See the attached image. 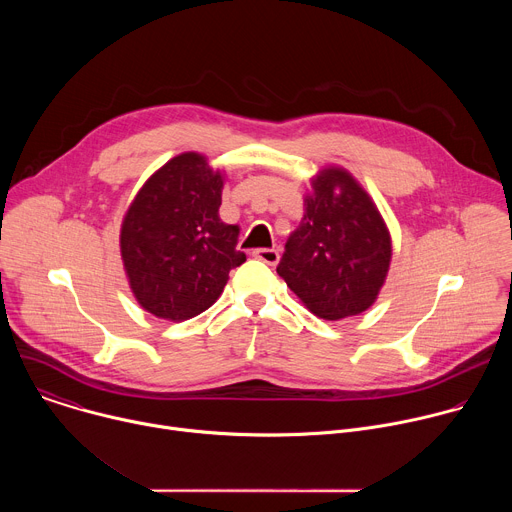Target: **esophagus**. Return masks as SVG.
I'll return each instance as SVG.
<instances>
[{"mask_svg": "<svg viewBox=\"0 0 512 512\" xmlns=\"http://www.w3.org/2000/svg\"><path fill=\"white\" fill-rule=\"evenodd\" d=\"M253 255L259 261L267 263V265H277V261H279V251L277 249H257Z\"/></svg>", "mask_w": 512, "mask_h": 512, "instance_id": "1", "label": "esophagus"}]
</instances>
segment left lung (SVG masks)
Instances as JSON below:
<instances>
[{"label": "left lung", "instance_id": "1", "mask_svg": "<svg viewBox=\"0 0 512 512\" xmlns=\"http://www.w3.org/2000/svg\"><path fill=\"white\" fill-rule=\"evenodd\" d=\"M304 218L289 235L279 277L324 318L369 310L387 279L393 247L379 208L344 168L328 166L312 178Z\"/></svg>", "mask_w": 512, "mask_h": 512}]
</instances>
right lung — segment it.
Listing matches in <instances>:
<instances>
[{"label": "right lung", "mask_w": 512, "mask_h": 512, "mask_svg": "<svg viewBox=\"0 0 512 512\" xmlns=\"http://www.w3.org/2000/svg\"><path fill=\"white\" fill-rule=\"evenodd\" d=\"M223 172L186 152L166 162L129 204L119 245L137 304L158 318L182 322L208 310L245 263L239 227L218 216Z\"/></svg>", "instance_id": "obj_1"}]
</instances>
